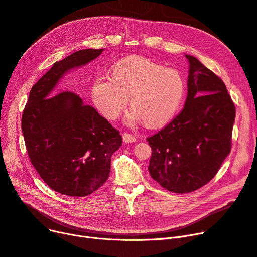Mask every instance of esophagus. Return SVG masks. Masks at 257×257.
Wrapping results in <instances>:
<instances>
[{
  "label": "esophagus",
  "instance_id": "obj_1",
  "mask_svg": "<svg viewBox=\"0 0 257 257\" xmlns=\"http://www.w3.org/2000/svg\"><path fill=\"white\" fill-rule=\"evenodd\" d=\"M123 140H124L125 143H134V142H137V138L134 137V136H132V134H130V133H124L123 134Z\"/></svg>",
  "mask_w": 257,
  "mask_h": 257
}]
</instances>
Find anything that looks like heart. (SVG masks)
<instances>
[{
  "instance_id": "1",
  "label": "heart",
  "mask_w": 257,
  "mask_h": 257,
  "mask_svg": "<svg viewBox=\"0 0 257 257\" xmlns=\"http://www.w3.org/2000/svg\"><path fill=\"white\" fill-rule=\"evenodd\" d=\"M185 94L182 75L144 57H131L113 67L112 76L101 75L92 84L94 105L109 119H116L129 103L126 123L144 119L148 126L164 125L176 114Z\"/></svg>"
}]
</instances>
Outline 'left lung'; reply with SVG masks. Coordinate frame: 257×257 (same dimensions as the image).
Here are the masks:
<instances>
[{
    "mask_svg": "<svg viewBox=\"0 0 257 257\" xmlns=\"http://www.w3.org/2000/svg\"><path fill=\"white\" fill-rule=\"evenodd\" d=\"M190 63L181 112L147 141L148 170L172 193H191L208 183L230 153L235 107L223 82L196 57Z\"/></svg>",
    "mask_w": 257,
    "mask_h": 257,
    "instance_id": "1",
    "label": "left lung"
}]
</instances>
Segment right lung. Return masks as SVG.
Masks as SVG:
<instances>
[{
	"label": "right lung",
	"instance_id": "obj_1",
	"mask_svg": "<svg viewBox=\"0 0 257 257\" xmlns=\"http://www.w3.org/2000/svg\"><path fill=\"white\" fill-rule=\"evenodd\" d=\"M104 49L80 50L53 64L32 86L22 116L31 164L55 192L85 197L109 177L119 131L78 94L54 88L71 70L96 59Z\"/></svg>",
	"mask_w": 257,
	"mask_h": 257
}]
</instances>
